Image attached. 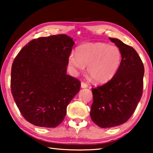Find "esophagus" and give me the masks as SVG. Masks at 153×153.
Segmentation results:
<instances>
[{
	"label": "esophagus",
	"mask_w": 153,
	"mask_h": 153,
	"mask_svg": "<svg viewBox=\"0 0 153 153\" xmlns=\"http://www.w3.org/2000/svg\"><path fill=\"white\" fill-rule=\"evenodd\" d=\"M81 88H88V84L86 83L82 82L81 83Z\"/></svg>",
	"instance_id": "esophagus-1"
}]
</instances>
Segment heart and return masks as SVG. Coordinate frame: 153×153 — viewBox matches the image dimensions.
I'll return each mask as SVG.
<instances>
[{"mask_svg": "<svg viewBox=\"0 0 153 153\" xmlns=\"http://www.w3.org/2000/svg\"><path fill=\"white\" fill-rule=\"evenodd\" d=\"M122 53L119 47L102 42L86 43L71 53L68 63L74 71H82L88 65V73L96 82L103 84L113 78L120 69Z\"/></svg>", "mask_w": 153, "mask_h": 153, "instance_id": "obj_1", "label": "heart"}]
</instances>
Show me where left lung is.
Returning a JSON list of instances; mask_svg holds the SVG:
<instances>
[{
    "label": "left lung",
    "mask_w": 153,
    "mask_h": 153,
    "mask_svg": "<svg viewBox=\"0 0 153 153\" xmlns=\"http://www.w3.org/2000/svg\"><path fill=\"white\" fill-rule=\"evenodd\" d=\"M109 40L120 49L122 61L117 74L101 86L92 88L90 117L100 128H112L128 121L140 100L144 67L135 49L117 38Z\"/></svg>",
    "instance_id": "1"
}]
</instances>
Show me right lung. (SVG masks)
Masks as SVG:
<instances>
[{"label": "right lung", "instance_id": "obj_1", "mask_svg": "<svg viewBox=\"0 0 153 153\" xmlns=\"http://www.w3.org/2000/svg\"><path fill=\"white\" fill-rule=\"evenodd\" d=\"M75 44L65 34L33 39L16 56L11 67V88L18 108L28 122L56 128L67 107L80 90L78 79L67 74Z\"/></svg>", "mask_w": 153, "mask_h": 153}]
</instances>
